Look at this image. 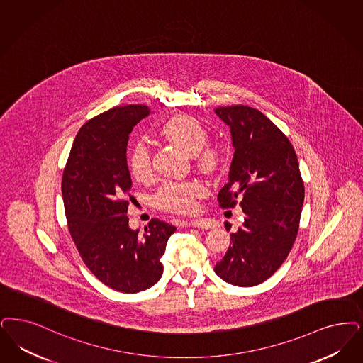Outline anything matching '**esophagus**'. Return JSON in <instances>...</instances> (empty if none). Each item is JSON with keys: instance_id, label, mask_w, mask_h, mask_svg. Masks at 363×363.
<instances>
[{"instance_id": "1", "label": "esophagus", "mask_w": 363, "mask_h": 363, "mask_svg": "<svg viewBox=\"0 0 363 363\" xmlns=\"http://www.w3.org/2000/svg\"><path fill=\"white\" fill-rule=\"evenodd\" d=\"M189 225L196 227V228H203V230H209V228H212V227H213V224H212L209 220H205V218L190 220V221H189Z\"/></svg>"}]
</instances>
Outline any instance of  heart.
<instances>
[{
	"instance_id": "heart-1",
	"label": "heart",
	"mask_w": 363,
	"mask_h": 363,
	"mask_svg": "<svg viewBox=\"0 0 363 363\" xmlns=\"http://www.w3.org/2000/svg\"><path fill=\"white\" fill-rule=\"evenodd\" d=\"M160 133L167 140L181 147L189 154H194L197 163L203 169H212L218 160V148L216 145L205 143L206 130L203 124L188 115L170 118L162 127ZM128 167L130 174L139 181H145L152 172L150 150L143 142H136L130 148L128 155ZM205 188L197 179L170 181L160 186L154 196L155 205L169 212L185 213L196 208V200L203 196Z\"/></svg>"
}]
</instances>
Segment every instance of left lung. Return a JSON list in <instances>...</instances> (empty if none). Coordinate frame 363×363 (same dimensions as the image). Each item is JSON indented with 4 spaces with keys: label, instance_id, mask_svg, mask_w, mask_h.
<instances>
[{
    "label": "left lung",
    "instance_id": "1",
    "mask_svg": "<svg viewBox=\"0 0 363 363\" xmlns=\"http://www.w3.org/2000/svg\"><path fill=\"white\" fill-rule=\"evenodd\" d=\"M215 112L230 125L235 148L218 205L228 209L239 201L245 213L215 273L236 286H255L289 255L300 227L304 182L293 145L269 117L246 105L218 106Z\"/></svg>",
    "mask_w": 363,
    "mask_h": 363
}]
</instances>
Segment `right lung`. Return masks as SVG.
<instances>
[{"instance_id": "add662e5", "label": "right lung", "mask_w": 363, "mask_h": 363, "mask_svg": "<svg viewBox=\"0 0 363 363\" xmlns=\"http://www.w3.org/2000/svg\"><path fill=\"white\" fill-rule=\"evenodd\" d=\"M150 112L133 104L90 118L74 139L62 177L67 225L82 261L102 284L123 293L160 281V259L177 230L160 218H151L143 235L128 225L127 145L133 127Z\"/></svg>"}]
</instances>
